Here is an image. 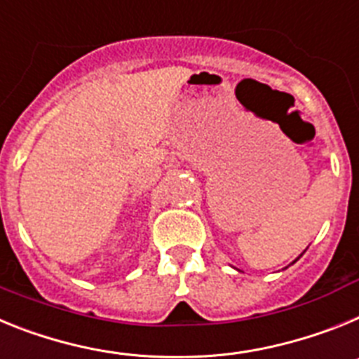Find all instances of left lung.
<instances>
[{"label":"left lung","mask_w":359,"mask_h":359,"mask_svg":"<svg viewBox=\"0 0 359 359\" xmlns=\"http://www.w3.org/2000/svg\"><path fill=\"white\" fill-rule=\"evenodd\" d=\"M296 260H298V258H296ZM296 260H294V262H296Z\"/></svg>","instance_id":"obj_1"}]
</instances>
